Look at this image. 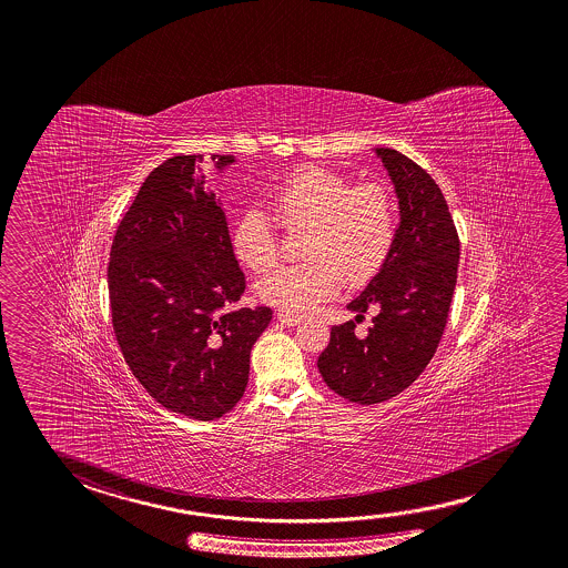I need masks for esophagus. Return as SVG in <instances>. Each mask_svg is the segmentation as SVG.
<instances>
[{
    "mask_svg": "<svg viewBox=\"0 0 568 568\" xmlns=\"http://www.w3.org/2000/svg\"><path fill=\"white\" fill-rule=\"evenodd\" d=\"M277 321L285 326H298L303 323L298 316L287 315V313H277Z\"/></svg>",
    "mask_w": 568,
    "mask_h": 568,
    "instance_id": "1",
    "label": "esophagus"
}]
</instances>
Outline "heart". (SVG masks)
Returning a JSON list of instances; mask_svg holds the SVG:
<instances>
[{"label": "heart", "mask_w": 568, "mask_h": 568, "mask_svg": "<svg viewBox=\"0 0 568 568\" xmlns=\"http://www.w3.org/2000/svg\"><path fill=\"white\" fill-rule=\"evenodd\" d=\"M281 222L307 227L301 265H285L263 277L260 297L287 315H308L336 297L344 280L364 285L390 257L396 240L394 202L381 184H356L333 170H293L271 197ZM235 257L252 271H267L280 260L271 222L247 210L232 232Z\"/></svg>", "instance_id": "b5f03b06"}]
</instances>
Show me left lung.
<instances>
[{
    "instance_id": "8db88e82",
    "label": "left lung",
    "mask_w": 568,
    "mask_h": 568,
    "mask_svg": "<svg viewBox=\"0 0 568 568\" xmlns=\"http://www.w3.org/2000/svg\"><path fill=\"white\" fill-rule=\"evenodd\" d=\"M398 197L400 224L390 257L346 308L376 307L368 335L354 321L331 328L318 373L331 390L356 404H376L406 390L424 373L446 328L459 261L446 197L424 168L394 149H374Z\"/></svg>"
}]
</instances>
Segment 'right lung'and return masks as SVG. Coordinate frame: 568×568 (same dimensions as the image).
<instances>
[{
  "label": "right lung",
  "mask_w": 568,
  "mask_h": 568,
  "mask_svg": "<svg viewBox=\"0 0 568 568\" xmlns=\"http://www.w3.org/2000/svg\"><path fill=\"white\" fill-rule=\"evenodd\" d=\"M204 162L174 156L146 176L112 240L109 295L136 381L170 412L205 422L242 398L252 346L273 313L227 308L242 298L245 277ZM212 162L224 172L235 159Z\"/></svg>",
  "instance_id": "obj_1"
}]
</instances>
